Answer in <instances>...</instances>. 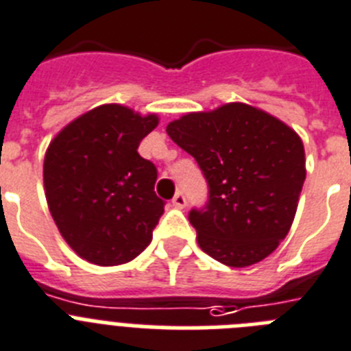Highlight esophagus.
<instances>
[{
  "label": "esophagus",
  "instance_id": "1",
  "mask_svg": "<svg viewBox=\"0 0 351 351\" xmlns=\"http://www.w3.org/2000/svg\"><path fill=\"white\" fill-rule=\"evenodd\" d=\"M185 205H187V197H185V194L182 193V191H178V193L175 194V197H173V206H175V208H184Z\"/></svg>",
  "mask_w": 351,
  "mask_h": 351
}]
</instances>
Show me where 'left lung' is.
<instances>
[{"instance_id":"obj_1","label":"left lung","mask_w":351,"mask_h":351,"mask_svg":"<svg viewBox=\"0 0 351 351\" xmlns=\"http://www.w3.org/2000/svg\"><path fill=\"white\" fill-rule=\"evenodd\" d=\"M166 130L208 184L205 206L189 212L199 247L237 268L272 254L291 228L306 180L297 132L237 102L185 114Z\"/></svg>"}]
</instances>
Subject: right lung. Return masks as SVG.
<instances>
[{
    "instance_id": "add662e5",
    "label": "right lung",
    "mask_w": 351,
    "mask_h": 351,
    "mask_svg": "<svg viewBox=\"0 0 351 351\" xmlns=\"http://www.w3.org/2000/svg\"><path fill=\"white\" fill-rule=\"evenodd\" d=\"M157 123L155 114L106 104L66 125L49 145V210L66 243L90 263H127L152 242L166 201L155 194L157 167L138 148Z\"/></svg>"
}]
</instances>
